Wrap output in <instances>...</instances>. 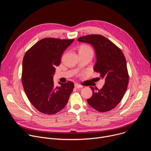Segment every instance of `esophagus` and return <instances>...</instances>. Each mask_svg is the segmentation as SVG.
<instances>
[{
	"mask_svg": "<svg viewBox=\"0 0 151 151\" xmlns=\"http://www.w3.org/2000/svg\"><path fill=\"white\" fill-rule=\"evenodd\" d=\"M75 87L76 88H82L83 87H82V85H79V84H78V83H75Z\"/></svg>",
	"mask_w": 151,
	"mask_h": 151,
	"instance_id": "1",
	"label": "esophagus"
}]
</instances>
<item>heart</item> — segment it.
Segmentation results:
<instances>
[{
	"instance_id": "obj_1",
	"label": "heart",
	"mask_w": 151,
	"mask_h": 151,
	"mask_svg": "<svg viewBox=\"0 0 151 151\" xmlns=\"http://www.w3.org/2000/svg\"><path fill=\"white\" fill-rule=\"evenodd\" d=\"M81 48H82V49H85V50H91L89 47H88V46H85V45L82 46V47H81Z\"/></svg>"
}]
</instances>
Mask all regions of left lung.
I'll list each match as a JSON object with an SVG mask.
<instances>
[{
	"mask_svg": "<svg viewBox=\"0 0 151 151\" xmlns=\"http://www.w3.org/2000/svg\"><path fill=\"white\" fill-rule=\"evenodd\" d=\"M77 40L93 46L96 59L93 69L105 79L100 90L90 87L93 96L87 102L99 112L109 111L118 104L127 89L128 74L124 55L113 42L102 35H90Z\"/></svg>",
	"mask_w": 151,
	"mask_h": 151,
	"instance_id": "1",
	"label": "left lung"
}]
</instances>
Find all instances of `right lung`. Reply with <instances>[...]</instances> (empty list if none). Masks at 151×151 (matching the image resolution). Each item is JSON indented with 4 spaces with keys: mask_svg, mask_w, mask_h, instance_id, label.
Instances as JSON below:
<instances>
[{
    "mask_svg": "<svg viewBox=\"0 0 151 151\" xmlns=\"http://www.w3.org/2000/svg\"><path fill=\"white\" fill-rule=\"evenodd\" d=\"M73 40L42 39L24 56L21 78L23 88L30 103L41 113L53 115L60 111L73 91V82H58L60 87H55L53 76L63 52Z\"/></svg>",
    "mask_w": 151,
    "mask_h": 151,
    "instance_id": "obj_1",
    "label": "right lung"
}]
</instances>
